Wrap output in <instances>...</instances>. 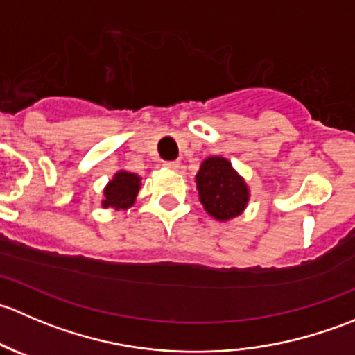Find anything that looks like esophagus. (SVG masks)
Listing matches in <instances>:
<instances>
[{
  "label": "esophagus",
  "instance_id": "34e87169",
  "mask_svg": "<svg viewBox=\"0 0 355 355\" xmlns=\"http://www.w3.org/2000/svg\"><path fill=\"white\" fill-rule=\"evenodd\" d=\"M164 168L177 171L178 168H180V163H178V161H166V163H164Z\"/></svg>",
  "mask_w": 355,
  "mask_h": 355
}]
</instances>
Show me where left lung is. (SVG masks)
Instances as JSON below:
<instances>
[{"label": "left lung", "instance_id": "obj_1", "mask_svg": "<svg viewBox=\"0 0 355 355\" xmlns=\"http://www.w3.org/2000/svg\"><path fill=\"white\" fill-rule=\"evenodd\" d=\"M196 182L204 211L218 221L241 216L250 200L245 178L223 156L206 157L200 163Z\"/></svg>", "mask_w": 355, "mask_h": 355}]
</instances>
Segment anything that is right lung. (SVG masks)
Returning <instances> with one entry per match:
<instances>
[{
    "mask_svg": "<svg viewBox=\"0 0 355 355\" xmlns=\"http://www.w3.org/2000/svg\"><path fill=\"white\" fill-rule=\"evenodd\" d=\"M142 177L127 170H118L113 178L106 184L103 191L101 206L105 209H128L135 204L139 191H141Z\"/></svg>",
    "mask_w": 355,
    "mask_h": 355,
    "instance_id": "1",
    "label": "right lung"
}]
</instances>
